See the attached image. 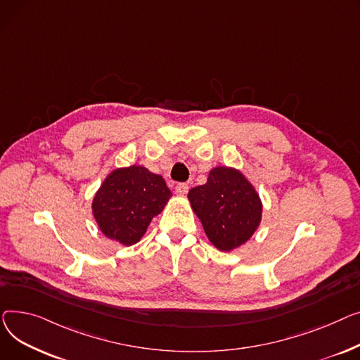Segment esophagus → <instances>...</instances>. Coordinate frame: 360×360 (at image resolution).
<instances>
[{
	"label": "esophagus",
	"instance_id": "obj_1",
	"mask_svg": "<svg viewBox=\"0 0 360 360\" xmlns=\"http://www.w3.org/2000/svg\"><path fill=\"white\" fill-rule=\"evenodd\" d=\"M187 192H188V186H187L186 183H179V184L176 186V193H177L179 196H184Z\"/></svg>",
	"mask_w": 360,
	"mask_h": 360
}]
</instances>
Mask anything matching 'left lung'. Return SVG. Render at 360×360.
<instances>
[{"instance_id": "1", "label": "left lung", "mask_w": 360, "mask_h": 360, "mask_svg": "<svg viewBox=\"0 0 360 360\" xmlns=\"http://www.w3.org/2000/svg\"><path fill=\"white\" fill-rule=\"evenodd\" d=\"M188 200L207 238L221 251L244 244L262 219L257 192L234 168L217 167L210 170L206 184L190 190Z\"/></svg>"}]
</instances>
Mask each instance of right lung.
Segmentation results:
<instances>
[{
  "instance_id": "right-lung-1",
  "label": "right lung",
  "mask_w": 360,
  "mask_h": 360,
  "mask_svg": "<svg viewBox=\"0 0 360 360\" xmlns=\"http://www.w3.org/2000/svg\"><path fill=\"white\" fill-rule=\"evenodd\" d=\"M170 198V188L161 176L132 165L115 170L104 180L94 196L93 214L105 237L132 245Z\"/></svg>"
}]
</instances>
